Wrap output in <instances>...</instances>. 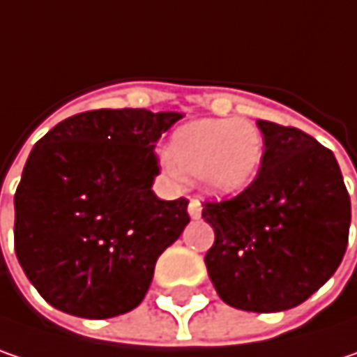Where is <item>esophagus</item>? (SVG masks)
<instances>
[{
    "instance_id": "1",
    "label": "esophagus",
    "mask_w": 357,
    "mask_h": 357,
    "mask_svg": "<svg viewBox=\"0 0 357 357\" xmlns=\"http://www.w3.org/2000/svg\"><path fill=\"white\" fill-rule=\"evenodd\" d=\"M201 211H203L201 203H199L197 199H191V203H189V215H191L192 219H197V217H201Z\"/></svg>"
}]
</instances>
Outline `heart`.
<instances>
[{
  "instance_id": "obj_1",
  "label": "heart",
  "mask_w": 357,
  "mask_h": 357,
  "mask_svg": "<svg viewBox=\"0 0 357 357\" xmlns=\"http://www.w3.org/2000/svg\"><path fill=\"white\" fill-rule=\"evenodd\" d=\"M262 158L264 138L254 121L199 119L174 132L165 166L170 176L197 178L213 195H234L256 178Z\"/></svg>"
}]
</instances>
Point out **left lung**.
Returning <instances> with one entry per match:
<instances>
[{
    "instance_id": "1",
    "label": "left lung",
    "mask_w": 357,
    "mask_h": 357,
    "mask_svg": "<svg viewBox=\"0 0 357 357\" xmlns=\"http://www.w3.org/2000/svg\"><path fill=\"white\" fill-rule=\"evenodd\" d=\"M264 158L240 195L205 201L215 231L205 264L229 307L276 313L305 303L342 264L351 203L333 152L309 134L258 119Z\"/></svg>"
}]
</instances>
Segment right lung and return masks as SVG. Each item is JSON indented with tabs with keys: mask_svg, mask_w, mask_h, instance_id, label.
Returning a JSON list of instances; mask_svg holds the SVG:
<instances>
[{
	"mask_svg": "<svg viewBox=\"0 0 357 357\" xmlns=\"http://www.w3.org/2000/svg\"><path fill=\"white\" fill-rule=\"evenodd\" d=\"M183 115L93 109L66 117L32 148L13 197L20 266L46 303L85 319L136 309L158 256L191 217L185 197L152 191L156 142Z\"/></svg>",
	"mask_w": 357,
	"mask_h": 357,
	"instance_id": "1",
	"label": "right lung"
}]
</instances>
